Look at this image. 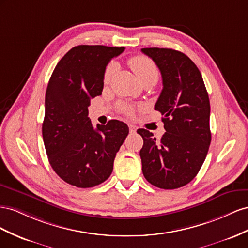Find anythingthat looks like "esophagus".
Masks as SVG:
<instances>
[{"label": "esophagus", "instance_id": "34e87169", "mask_svg": "<svg viewBox=\"0 0 248 248\" xmlns=\"http://www.w3.org/2000/svg\"><path fill=\"white\" fill-rule=\"evenodd\" d=\"M129 130L131 133H136L137 131V126L135 124H129Z\"/></svg>", "mask_w": 248, "mask_h": 248}]
</instances>
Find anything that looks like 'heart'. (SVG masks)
Returning <instances> with one entry per match:
<instances>
[{
    "label": "heart",
    "instance_id": "b5f03b06",
    "mask_svg": "<svg viewBox=\"0 0 248 248\" xmlns=\"http://www.w3.org/2000/svg\"><path fill=\"white\" fill-rule=\"evenodd\" d=\"M130 66L133 69V72L136 74L138 80L141 82H143L147 79H152V78H158V68L155 66L154 61L146 57L144 55H137L134 56L133 58L130 59ZM116 65L115 63H110V64L106 67L105 73H104V82L107 84L111 77L113 76L115 72ZM124 111L126 113H131L132 110L131 108H125Z\"/></svg>",
    "mask_w": 248,
    "mask_h": 248
}]
</instances>
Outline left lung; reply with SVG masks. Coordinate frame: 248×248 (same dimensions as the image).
<instances>
[{
    "mask_svg": "<svg viewBox=\"0 0 248 248\" xmlns=\"http://www.w3.org/2000/svg\"><path fill=\"white\" fill-rule=\"evenodd\" d=\"M141 52L159 67L163 89L155 110L163 115L165 134L138 129L144 178L161 189H176L192 181L211 143L210 101L200 69L188 56L172 48L145 47Z\"/></svg>",
    "mask_w": 248,
    "mask_h": 248,
    "instance_id": "obj_1",
    "label": "left lung"
}]
</instances>
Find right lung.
Here are the masks:
<instances>
[{"label": "right lung", "instance_id": "add662e5", "mask_svg": "<svg viewBox=\"0 0 248 248\" xmlns=\"http://www.w3.org/2000/svg\"><path fill=\"white\" fill-rule=\"evenodd\" d=\"M124 46H78L56 65L46 93L42 137L48 162L60 178L78 188L107 180L129 126L116 119L94 129L90 100L102 94L104 73Z\"/></svg>", "mask_w": 248, "mask_h": 248}]
</instances>
